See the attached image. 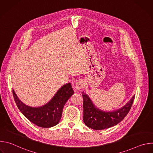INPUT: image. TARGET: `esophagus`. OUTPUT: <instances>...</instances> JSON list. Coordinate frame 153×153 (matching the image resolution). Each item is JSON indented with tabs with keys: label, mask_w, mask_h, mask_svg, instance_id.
<instances>
[{
	"label": "esophagus",
	"mask_w": 153,
	"mask_h": 153,
	"mask_svg": "<svg viewBox=\"0 0 153 153\" xmlns=\"http://www.w3.org/2000/svg\"><path fill=\"white\" fill-rule=\"evenodd\" d=\"M85 87V82L83 80H79L75 84V88L77 91H79L83 89Z\"/></svg>",
	"instance_id": "1"
}]
</instances>
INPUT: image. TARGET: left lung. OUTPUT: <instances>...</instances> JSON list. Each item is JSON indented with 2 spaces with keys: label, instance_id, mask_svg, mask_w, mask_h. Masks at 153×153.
Returning a JSON list of instances; mask_svg holds the SVG:
<instances>
[{
  "label": "left lung",
  "instance_id": "left-lung-1",
  "mask_svg": "<svg viewBox=\"0 0 153 153\" xmlns=\"http://www.w3.org/2000/svg\"><path fill=\"white\" fill-rule=\"evenodd\" d=\"M83 99V122L89 128L96 130L104 129L116 125L120 122L129 111L134 100L135 96L126 105L113 111L100 110L93 103L90 96L82 92Z\"/></svg>",
  "mask_w": 153,
  "mask_h": 153
}]
</instances>
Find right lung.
Returning a JSON list of instances; mask_svg holds the SVG:
<instances>
[{"instance_id":"obj_1","label":"right lung","mask_w":153,"mask_h":153,"mask_svg":"<svg viewBox=\"0 0 153 153\" xmlns=\"http://www.w3.org/2000/svg\"><path fill=\"white\" fill-rule=\"evenodd\" d=\"M13 94L19 110L31 122L40 127L50 128L59 123L64 105L74 94V91L70 83L65 84L48 103L37 107L25 104L14 90Z\"/></svg>"}]
</instances>
